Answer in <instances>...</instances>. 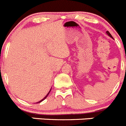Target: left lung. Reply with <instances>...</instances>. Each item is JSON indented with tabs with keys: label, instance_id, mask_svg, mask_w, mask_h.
<instances>
[{
	"label": "left lung",
	"instance_id": "1",
	"mask_svg": "<svg viewBox=\"0 0 126 126\" xmlns=\"http://www.w3.org/2000/svg\"><path fill=\"white\" fill-rule=\"evenodd\" d=\"M106 34H108V35H109V37H110L112 38V39H113L112 36V35H111V34H110V33H109V31H107V32H106Z\"/></svg>",
	"mask_w": 126,
	"mask_h": 126
}]
</instances>
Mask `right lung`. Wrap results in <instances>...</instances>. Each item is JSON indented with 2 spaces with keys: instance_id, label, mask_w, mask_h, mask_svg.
Returning <instances> with one entry per match:
<instances>
[{
  "instance_id": "obj_1",
  "label": "right lung",
  "mask_w": 126,
  "mask_h": 126,
  "mask_svg": "<svg viewBox=\"0 0 126 126\" xmlns=\"http://www.w3.org/2000/svg\"><path fill=\"white\" fill-rule=\"evenodd\" d=\"M50 91H51V89H50V91H49V92H48V93H47V95H46V96H45V97H44V98H43V99H42V100H40V101H39V102H37V103H39V102H42V101H44V99H46V97H47V96H48V95H49V93H50Z\"/></svg>"
}]
</instances>
